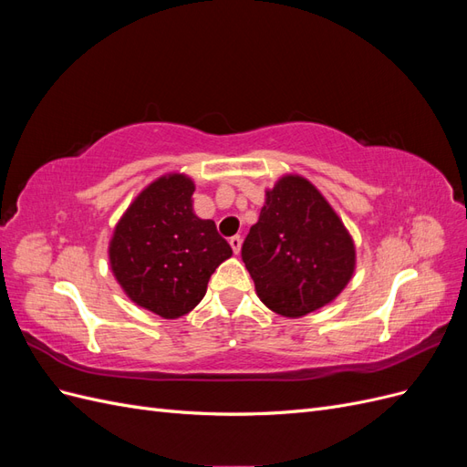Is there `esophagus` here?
Masks as SVG:
<instances>
[{"mask_svg":"<svg viewBox=\"0 0 467 467\" xmlns=\"http://www.w3.org/2000/svg\"><path fill=\"white\" fill-rule=\"evenodd\" d=\"M230 245H232V249H234L235 255H239V251H242V237H239V235L230 237Z\"/></svg>","mask_w":467,"mask_h":467,"instance_id":"34e87169","label":"esophagus"}]
</instances>
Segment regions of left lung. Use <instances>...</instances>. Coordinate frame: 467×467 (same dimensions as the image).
I'll return each instance as SVG.
<instances>
[{"label": "left lung", "instance_id": "8db88e82", "mask_svg": "<svg viewBox=\"0 0 467 467\" xmlns=\"http://www.w3.org/2000/svg\"><path fill=\"white\" fill-rule=\"evenodd\" d=\"M242 259L261 302L285 317L331 304L355 275V242L325 196L300 175H285L265 192Z\"/></svg>", "mask_w": 467, "mask_h": 467}]
</instances>
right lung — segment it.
<instances>
[{"label": "right lung", "mask_w": 467, "mask_h": 467, "mask_svg": "<svg viewBox=\"0 0 467 467\" xmlns=\"http://www.w3.org/2000/svg\"><path fill=\"white\" fill-rule=\"evenodd\" d=\"M194 182L169 173L140 192L109 244L112 275L129 298L151 314L177 319L204 298L212 273L232 257L216 223L192 210Z\"/></svg>", "instance_id": "1"}]
</instances>
